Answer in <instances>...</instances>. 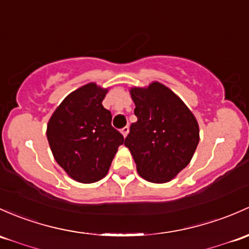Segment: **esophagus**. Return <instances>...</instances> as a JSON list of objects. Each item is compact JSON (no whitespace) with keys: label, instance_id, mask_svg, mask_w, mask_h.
I'll use <instances>...</instances> for the list:
<instances>
[{"label":"esophagus","instance_id":"34e87169","mask_svg":"<svg viewBox=\"0 0 249 249\" xmlns=\"http://www.w3.org/2000/svg\"><path fill=\"white\" fill-rule=\"evenodd\" d=\"M129 131H130L129 126H124V127H123L122 130H120V132L123 133V136H124V137H126V136H127V133H129Z\"/></svg>","mask_w":249,"mask_h":249}]
</instances>
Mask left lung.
Here are the masks:
<instances>
[{
    "label": "left lung",
    "mask_w": 249,
    "mask_h": 249,
    "mask_svg": "<svg viewBox=\"0 0 249 249\" xmlns=\"http://www.w3.org/2000/svg\"><path fill=\"white\" fill-rule=\"evenodd\" d=\"M137 122L130 126L124 145L137 172L148 181L172 180L190 163L198 142L199 126L181 99L162 83L131 88Z\"/></svg>",
    "instance_id": "left-lung-1"
}]
</instances>
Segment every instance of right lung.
I'll list each match as a JSON object with an SVG mask.
<instances>
[{"instance_id": "right-lung-1", "label": "right lung", "mask_w": 249, "mask_h": 249, "mask_svg": "<svg viewBox=\"0 0 249 249\" xmlns=\"http://www.w3.org/2000/svg\"><path fill=\"white\" fill-rule=\"evenodd\" d=\"M107 89L88 83L70 93L49 120L46 136L57 163L74 180L91 184L108 172L124 137L103 106Z\"/></svg>"}]
</instances>
